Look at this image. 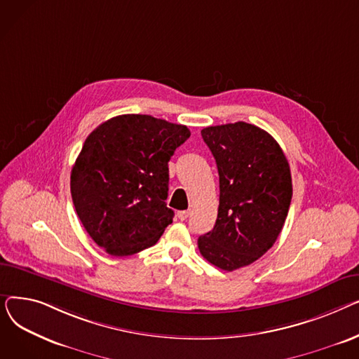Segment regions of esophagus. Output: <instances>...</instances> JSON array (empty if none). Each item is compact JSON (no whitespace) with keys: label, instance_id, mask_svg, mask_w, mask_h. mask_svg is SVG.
<instances>
[{"label":"esophagus","instance_id":"esophagus-1","mask_svg":"<svg viewBox=\"0 0 359 359\" xmlns=\"http://www.w3.org/2000/svg\"><path fill=\"white\" fill-rule=\"evenodd\" d=\"M189 215H191V211L187 210V211H179L177 212V217H179V219H182V221H186L187 218H189Z\"/></svg>","mask_w":359,"mask_h":359}]
</instances>
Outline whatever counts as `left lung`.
<instances>
[{
  "instance_id": "8db88e82",
  "label": "left lung",
  "mask_w": 359,
  "mask_h": 359,
  "mask_svg": "<svg viewBox=\"0 0 359 359\" xmlns=\"http://www.w3.org/2000/svg\"><path fill=\"white\" fill-rule=\"evenodd\" d=\"M201 135L217 163L219 206L198 248L214 266L231 272L262 257L280 234L292 198L291 170L273 137L252 123L208 126Z\"/></svg>"
}]
</instances>
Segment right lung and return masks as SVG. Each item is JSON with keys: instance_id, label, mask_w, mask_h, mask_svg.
<instances>
[{"instance_id": "add662e5", "label": "right lung", "mask_w": 359, "mask_h": 359, "mask_svg": "<svg viewBox=\"0 0 359 359\" xmlns=\"http://www.w3.org/2000/svg\"><path fill=\"white\" fill-rule=\"evenodd\" d=\"M191 137L184 125L121 115L87 137L71 172V196L88 236L111 256L154 246L175 212L167 208L168 161Z\"/></svg>"}]
</instances>
